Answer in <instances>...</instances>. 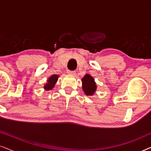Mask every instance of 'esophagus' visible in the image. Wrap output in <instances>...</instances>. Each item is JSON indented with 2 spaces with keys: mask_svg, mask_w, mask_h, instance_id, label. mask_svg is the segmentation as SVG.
I'll return each mask as SVG.
<instances>
[{
  "mask_svg": "<svg viewBox=\"0 0 151 151\" xmlns=\"http://www.w3.org/2000/svg\"><path fill=\"white\" fill-rule=\"evenodd\" d=\"M67 73L69 74V75L74 76L76 74V71H67Z\"/></svg>",
  "mask_w": 151,
  "mask_h": 151,
  "instance_id": "esophagus-1",
  "label": "esophagus"
}]
</instances>
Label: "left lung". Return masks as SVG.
Listing matches in <instances>:
<instances>
[{
  "mask_svg": "<svg viewBox=\"0 0 151 151\" xmlns=\"http://www.w3.org/2000/svg\"><path fill=\"white\" fill-rule=\"evenodd\" d=\"M82 90L86 96H91L94 95L97 89V85L94 78L90 74L86 73L82 78Z\"/></svg>",
  "mask_w": 151,
  "mask_h": 151,
  "instance_id": "8db88e82",
  "label": "left lung"
}]
</instances>
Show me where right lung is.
Instances as JSON below:
<instances>
[{"mask_svg":"<svg viewBox=\"0 0 151 151\" xmlns=\"http://www.w3.org/2000/svg\"><path fill=\"white\" fill-rule=\"evenodd\" d=\"M59 76L55 75V74H53V75L51 76L48 79H47V82L46 84H45L44 85V89L45 91H49L51 90L52 88L54 87L55 84H56V82L58 80Z\"/></svg>","mask_w":151,"mask_h":151,"instance_id":"obj_1","label":"right lung"}]
</instances>
